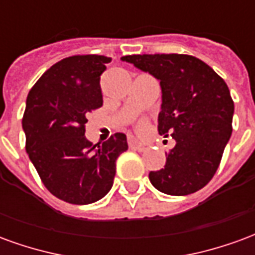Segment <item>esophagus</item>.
Returning <instances> with one entry per match:
<instances>
[{
    "mask_svg": "<svg viewBox=\"0 0 255 255\" xmlns=\"http://www.w3.org/2000/svg\"><path fill=\"white\" fill-rule=\"evenodd\" d=\"M129 147L133 150H138V151H144V150L149 149V146L146 143H142V142H139L136 139H132V140H129Z\"/></svg>",
    "mask_w": 255,
    "mask_h": 255,
    "instance_id": "34e87169",
    "label": "esophagus"
}]
</instances>
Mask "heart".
Here are the masks:
<instances>
[{"label":"heart","instance_id":"b5f03b06","mask_svg":"<svg viewBox=\"0 0 255 255\" xmlns=\"http://www.w3.org/2000/svg\"><path fill=\"white\" fill-rule=\"evenodd\" d=\"M140 127H143V124H140Z\"/></svg>","mask_w":255,"mask_h":255}]
</instances>
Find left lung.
<instances>
[{"label":"left lung","instance_id":"8db88e82","mask_svg":"<svg viewBox=\"0 0 255 255\" xmlns=\"http://www.w3.org/2000/svg\"><path fill=\"white\" fill-rule=\"evenodd\" d=\"M122 60L160 80L158 132L176 140L165 153V166L149 173L151 184L169 195L205 187L232 133L234 101L227 83L208 64L187 54H133Z\"/></svg>","mask_w":255,"mask_h":255}]
</instances>
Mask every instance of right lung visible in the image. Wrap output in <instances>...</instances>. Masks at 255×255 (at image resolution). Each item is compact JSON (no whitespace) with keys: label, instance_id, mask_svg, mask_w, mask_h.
<instances>
[{"label":"right lung","instance_id":"right-lung-1","mask_svg":"<svg viewBox=\"0 0 255 255\" xmlns=\"http://www.w3.org/2000/svg\"><path fill=\"white\" fill-rule=\"evenodd\" d=\"M112 58L72 56L56 63L30 90L23 116L25 150L45 187L75 205L111 191L116 160L128 149L116 132L102 144L84 136L87 113L102 106L101 75Z\"/></svg>","mask_w":255,"mask_h":255}]
</instances>
